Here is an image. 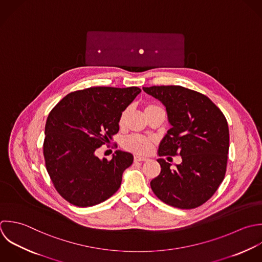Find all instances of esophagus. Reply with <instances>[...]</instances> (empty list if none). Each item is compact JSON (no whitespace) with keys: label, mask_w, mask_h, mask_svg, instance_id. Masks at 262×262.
<instances>
[{"label":"esophagus","mask_w":262,"mask_h":262,"mask_svg":"<svg viewBox=\"0 0 262 262\" xmlns=\"http://www.w3.org/2000/svg\"><path fill=\"white\" fill-rule=\"evenodd\" d=\"M134 160H135V162H144V161H147L148 158L143 157V156H138V155H136V156L134 157Z\"/></svg>","instance_id":"1"}]
</instances>
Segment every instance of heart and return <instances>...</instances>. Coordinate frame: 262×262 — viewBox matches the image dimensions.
<instances>
[{"mask_svg":"<svg viewBox=\"0 0 262 262\" xmlns=\"http://www.w3.org/2000/svg\"><path fill=\"white\" fill-rule=\"evenodd\" d=\"M158 109H162L161 107H159L158 105H155V104H151V103H148L145 105V108H144V111H145V114H148L152 111H155V110H158ZM127 115H128V109H124L120 116H119V119H118V124L119 126H123L125 121H126V118H127ZM152 146H153V141L149 138H146V137H142V136H138V135H135V136H129L127 138H125L122 142V147L129 151V152H133V153H136V154H140V155H145V154H148L151 149H152Z\"/></svg>","mask_w":262,"mask_h":262,"instance_id":"b5f03b06","label":"heart"}]
</instances>
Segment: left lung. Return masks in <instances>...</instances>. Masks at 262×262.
<instances>
[{"label":"left lung","mask_w":262,"mask_h":262,"mask_svg":"<svg viewBox=\"0 0 262 262\" xmlns=\"http://www.w3.org/2000/svg\"><path fill=\"white\" fill-rule=\"evenodd\" d=\"M143 90L166 107L171 128L159 145V156H182L183 162L158 159L161 171L151 189L164 203L193 209L209 200L225 179L230 147L228 121L205 95L181 85H153Z\"/></svg>","instance_id":"left-lung-1"}]
</instances>
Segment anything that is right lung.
Returning a JSON list of instances; mask_svg holds the SVG:
<instances>
[{
  "instance_id": "right-lung-1",
  "label": "right lung",
  "mask_w": 262,
  "mask_h": 262,
  "mask_svg": "<svg viewBox=\"0 0 262 262\" xmlns=\"http://www.w3.org/2000/svg\"><path fill=\"white\" fill-rule=\"evenodd\" d=\"M140 93L137 86H92L66 95L49 113L42 147L46 168L69 203L94 206L119 189L134 156L116 151L111 160H101L95 151L118 133L121 112Z\"/></svg>"
}]
</instances>
